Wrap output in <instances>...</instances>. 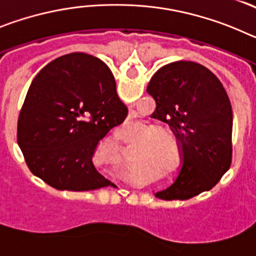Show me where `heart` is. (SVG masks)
I'll use <instances>...</instances> for the list:
<instances>
[{"instance_id": "obj_1", "label": "heart", "mask_w": 256, "mask_h": 256, "mask_svg": "<svg viewBox=\"0 0 256 256\" xmlns=\"http://www.w3.org/2000/svg\"><path fill=\"white\" fill-rule=\"evenodd\" d=\"M152 124H144L140 133L144 137V144H150L148 148V159L156 165H165L170 162L173 154H180V142L173 132L166 130H154Z\"/></svg>"}]
</instances>
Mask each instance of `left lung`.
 <instances>
[{"instance_id": "1", "label": "left lung", "mask_w": 256, "mask_h": 256, "mask_svg": "<svg viewBox=\"0 0 256 256\" xmlns=\"http://www.w3.org/2000/svg\"><path fill=\"white\" fill-rule=\"evenodd\" d=\"M148 94L156 102L151 116L169 124L183 151L180 176L156 198L187 200L212 188L232 162L234 112L220 80L208 68L180 60L154 74Z\"/></svg>"}]
</instances>
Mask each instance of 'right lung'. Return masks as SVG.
Segmentation results:
<instances>
[{"label":"right lung","mask_w":256,"mask_h":256,"mask_svg":"<svg viewBox=\"0 0 256 256\" xmlns=\"http://www.w3.org/2000/svg\"><path fill=\"white\" fill-rule=\"evenodd\" d=\"M112 72L100 58L73 52L48 62L32 80L18 120V144L36 177L61 191L110 184L92 158L124 122Z\"/></svg>","instance_id":"1"}]
</instances>
